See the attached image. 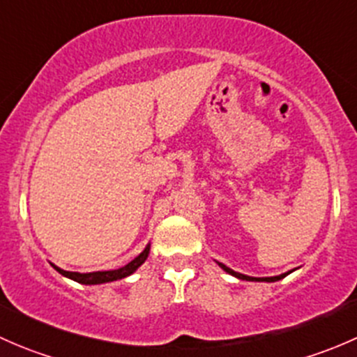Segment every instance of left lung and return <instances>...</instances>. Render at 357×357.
<instances>
[{
	"label": "left lung",
	"instance_id": "left-lung-1",
	"mask_svg": "<svg viewBox=\"0 0 357 357\" xmlns=\"http://www.w3.org/2000/svg\"><path fill=\"white\" fill-rule=\"evenodd\" d=\"M219 266H221L222 269H225L226 273H229V275H233V276H236V278H240V280H247V282H278V280H282V278H285L287 275H289V273H285V275H280V276H271V278H252V276H245V275H240V273H236V271H233V269H229L228 266H225V264H221V262H219Z\"/></svg>",
	"mask_w": 357,
	"mask_h": 357
}]
</instances>
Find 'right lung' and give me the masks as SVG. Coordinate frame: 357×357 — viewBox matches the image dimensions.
I'll use <instances>...</instances> for the list:
<instances>
[{
  "instance_id": "obj_1",
  "label": "right lung",
  "mask_w": 357,
  "mask_h": 357,
  "mask_svg": "<svg viewBox=\"0 0 357 357\" xmlns=\"http://www.w3.org/2000/svg\"><path fill=\"white\" fill-rule=\"evenodd\" d=\"M149 254H150V245L146 247L145 250H143L142 254L138 255V257H135L131 262H129V264H126L124 268L114 269V271L72 273V271H63V269L56 268V266H53V268H55L56 271L60 273V275L67 276V278L74 280V282H77V283H82V285H98V283L115 282V280H121V278H126V276L132 275V273H135L136 269H138L139 266H142L143 262L146 261V257H149Z\"/></svg>"
}]
</instances>
